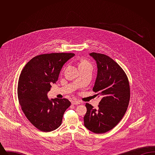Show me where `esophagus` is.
<instances>
[{
    "label": "esophagus",
    "instance_id": "1",
    "mask_svg": "<svg viewBox=\"0 0 155 155\" xmlns=\"http://www.w3.org/2000/svg\"><path fill=\"white\" fill-rule=\"evenodd\" d=\"M71 104H74V105H77V104H80V102L78 101H71Z\"/></svg>",
    "mask_w": 155,
    "mask_h": 155
}]
</instances>
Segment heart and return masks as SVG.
Here are the masks:
<instances>
[{
    "instance_id": "heart-1",
    "label": "heart",
    "mask_w": 155,
    "mask_h": 155,
    "mask_svg": "<svg viewBox=\"0 0 155 155\" xmlns=\"http://www.w3.org/2000/svg\"><path fill=\"white\" fill-rule=\"evenodd\" d=\"M87 65H91V64L87 60H84L81 61V63L80 64V67L82 66H87Z\"/></svg>"
}]
</instances>
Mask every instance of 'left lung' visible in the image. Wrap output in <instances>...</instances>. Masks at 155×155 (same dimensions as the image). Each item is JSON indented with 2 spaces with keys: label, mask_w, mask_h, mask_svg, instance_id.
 Returning <instances> with one entry per match:
<instances>
[{
  "label": "left lung",
  "mask_w": 155,
  "mask_h": 155,
  "mask_svg": "<svg viewBox=\"0 0 155 155\" xmlns=\"http://www.w3.org/2000/svg\"><path fill=\"white\" fill-rule=\"evenodd\" d=\"M89 54L97 67L93 91L102 98L96 109L85 104L84 125L93 133L103 134L117 125L124 116L130 99V87L124 71L115 61L104 54Z\"/></svg>",
  "instance_id": "obj_1"
}]
</instances>
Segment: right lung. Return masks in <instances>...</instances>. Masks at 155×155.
Masks as SVG:
<instances>
[{"mask_svg":"<svg viewBox=\"0 0 155 155\" xmlns=\"http://www.w3.org/2000/svg\"><path fill=\"white\" fill-rule=\"evenodd\" d=\"M75 54L52 53L38 55L26 64L19 77L17 95L21 109L30 123L39 130L50 132L61 124L63 114L71 102L67 99H52L47 93L58 81L64 64Z\"/></svg>","mask_w":155,"mask_h":155,"instance_id":"obj_1","label":"right lung"}]
</instances>
